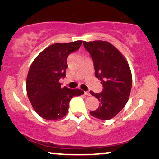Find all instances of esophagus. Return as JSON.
Listing matches in <instances>:
<instances>
[{
  "label": "esophagus",
  "instance_id": "esophagus-1",
  "mask_svg": "<svg viewBox=\"0 0 159 159\" xmlns=\"http://www.w3.org/2000/svg\"><path fill=\"white\" fill-rule=\"evenodd\" d=\"M84 95H88V96H90V93L88 92V91H85V92H84Z\"/></svg>",
  "mask_w": 159,
  "mask_h": 159
}]
</instances>
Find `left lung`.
I'll list each match as a JSON object with an SVG mask.
<instances>
[{
  "label": "left lung",
  "instance_id": "8db88e82",
  "mask_svg": "<svg viewBox=\"0 0 159 159\" xmlns=\"http://www.w3.org/2000/svg\"><path fill=\"white\" fill-rule=\"evenodd\" d=\"M83 45L93 59L95 77L101 80L103 88L100 93L90 91L100 102L98 108L90 113L95 118L108 120L122 110L129 99L131 71L122 54L110 43L84 41Z\"/></svg>",
  "mask_w": 159,
  "mask_h": 159
}]
</instances>
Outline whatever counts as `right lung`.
Listing matches in <instances>:
<instances>
[{"label": "right lung", "mask_w": 159, "mask_h": 159, "mask_svg": "<svg viewBox=\"0 0 159 159\" xmlns=\"http://www.w3.org/2000/svg\"><path fill=\"white\" fill-rule=\"evenodd\" d=\"M82 41L55 43L37 56L30 66L27 77V93L32 107L47 120H56L66 116L69 102L75 96L84 94L80 89L61 88V78L66 76L67 57L77 51Z\"/></svg>", "instance_id": "add662e5"}]
</instances>
